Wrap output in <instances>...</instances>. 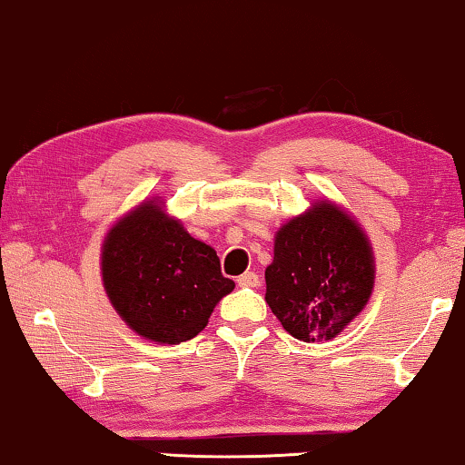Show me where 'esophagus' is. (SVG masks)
Wrapping results in <instances>:
<instances>
[{
    "label": "esophagus",
    "instance_id": "obj_1",
    "mask_svg": "<svg viewBox=\"0 0 465 465\" xmlns=\"http://www.w3.org/2000/svg\"><path fill=\"white\" fill-rule=\"evenodd\" d=\"M239 287H260V277L255 272H245L237 277Z\"/></svg>",
    "mask_w": 465,
    "mask_h": 465
}]
</instances>
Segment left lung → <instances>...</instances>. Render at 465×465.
Here are the masks:
<instances>
[{"instance_id":"left-lung-1","label":"left lung","mask_w":465,"mask_h":465,"mask_svg":"<svg viewBox=\"0 0 465 465\" xmlns=\"http://www.w3.org/2000/svg\"><path fill=\"white\" fill-rule=\"evenodd\" d=\"M371 289L369 241L335 205H314L277 232L266 302L293 338H335L365 308Z\"/></svg>"}]
</instances>
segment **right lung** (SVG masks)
<instances>
[{"instance_id": "add662e5", "label": "right lung", "mask_w": 465, "mask_h": 465, "mask_svg": "<svg viewBox=\"0 0 465 465\" xmlns=\"http://www.w3.org/2000/svg\"><path fill=\"white\" fill-rule=\"evenodd\" d=\"M103 281L127 325L159 344H180L203 331L213 306L234 289L216 252L153 201L109 232Z\"/></svg>"}]
</instances>
